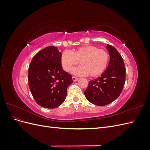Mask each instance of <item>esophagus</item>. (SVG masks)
Listing matches in <instances>:
<instances>
[{
    "label": "esophagus",
    "mask_w": 150,
    "mask_h": 150,
    "mask_svg": "<svg viewBox=\"0 0 150 150\" xmlns=\"http://www.w3.org/2000/svg\"><path fill=\"white\" fill-rule=\"evenodd\" d=\"M79 79L78 78H76V77H74V76H72V81H74V82H75V81H77Z\"/></svg>",
    "instance_id": "34e87169"
}]
</instances>
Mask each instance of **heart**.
Returning a JSON list of instances; mask_svg holds the SVG:
<instances>
[{"instance_id":"obj_1","label":"heart","mask_w":150,"mask_h":150,"mask_svg":"<svg viewBox=\"0 0 150 150\" xmlns=\"http://www.w3.org/2000/svg\"><path fill=\"white\" fill-rule=\"evenodd\" d=\"M110 61V55L105 50L94 46H84L71 52L64 51L61 56V62L64 71H71L78 64L81 66L73 71L74 74L96 77L106 69Z\"/></svg>"}]
</instances>
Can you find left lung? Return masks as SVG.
Instances as JSON below:
<instances>
[{
	"label": "left lung",
	"mask_w": 150,
	"mask_h": 150,
	"mask_svg": "<svg viewBox=\"0 0 150 150\" xmlns=\"http://www.w3.org/2000/svg\"><path fill=\"white\" fill-rule=\"evenodd\" d=\"M110 59L106 69L100 77L90 81L84 95L95 105L103 106L119 97L125 82L126 69L123 59L115 47L107 44Z\"/></svg>",
	"instance_id": "obj_1"
}]
</instances>
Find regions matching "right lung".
<instances>
[{"label":"right lung","instance_id":"obj_1","mask_svg":"<svg viewBox=\"0 0 150 150\" xmlns=\"http://www.w3.org/2000/svg\"><path fill=\"white\" fill-rule=\"evenodd\" d=\"M61 52L49 46L39 51L30 62L29 86L35 101L40 106L54 109L59 106L67 96L72 76L62 69Z\"/></svg>","mask_w":150,"mask_h":150}]
</instances>
